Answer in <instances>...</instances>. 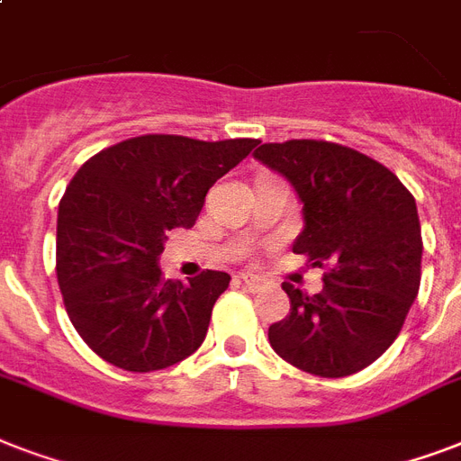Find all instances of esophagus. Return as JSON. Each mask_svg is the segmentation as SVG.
Returning a JSON list of instances; mask_svg holds the SVG:
<instances>
[{"instance_id":"1","label":"esophagus","mask_w":461,"mask_h":461,"mask_svg":"<svg viewBox=\"0 0 461 461\" xmlns=\"http://www.w3.org/2000/svg\"><path fill=\"white\" fill-rule=\"evenodd\" d=\"M241 282L249 292H260V280L256 275H241Z\"/></svg>"}]
</instances>
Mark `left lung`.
<instances>
[{
    "instance_id": "8db88e82",
    "label": "left lung",
    "mask_w": 461,
    "mask_h": 461,
    "mask_svg": "<svg viewBox=\"0 0 461 461\" xmlns=\"http://www.w3.org/2000/svg\"><path fill=\"white\" fill-rule=\"evenodd\" d=\"M253 158L282 174L302 201L292 251L325 267L321 294L285 282L289 315L267 339L287 364L321 378L371 366L397 339L421 285L414 195L387 167L328 140L263 143Z\"/></svg>"
}]
</instances>
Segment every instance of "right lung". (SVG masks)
Returning <instances> with one entry per match:
<instances>
[{
  "mask_svg": "<svg viewBox=\"0 0 461 461\" xmlns=\"http://www.w3.org/2000/svg\"><path fill=\"white\" fill-rule=\"evenodd\" d=\"M258 140L148 133L93 155L57 215V280L76 332L117 368L150 373L191 357L205 339L230 275L165 280L167 231L191 230L208 188Z\"/></svg>",
  "mask_w": 461,
  "mask_h": 461,
  "instance_id": "obj_1",
  "label": "right lung"
}]
</instances>
